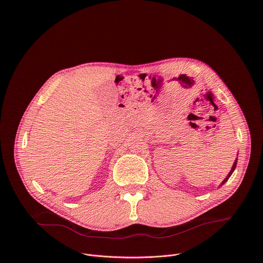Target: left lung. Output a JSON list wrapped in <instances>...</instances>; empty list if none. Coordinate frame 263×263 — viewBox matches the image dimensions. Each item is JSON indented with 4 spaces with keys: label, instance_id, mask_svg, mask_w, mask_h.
<instances>
[{
    "label": "left lung",
    "instance_id": "left-lung-1",
    "mask_svg": "<svg viewBox=\"0 0 263 263\" xmlns=\"http://www.w3.org/2000/svg\"><path fill=\"white\" fill-rule=\"evenodd\" d=\"M236 163H237V159L235 160V162H234V164H233V166H232V168H231V171H230V173H229V175L226 177V178H224V180L221 182V184L220 185H222L224 182H226V181H228V179L230 178V176L232 175V173L234 172V170H235V167H236Z\"/></svg>",
    "mask_w": 263,
    "mask_h": 263
}]
</instances>
